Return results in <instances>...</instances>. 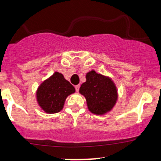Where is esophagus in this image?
Returning a JSON list of instances; mask_svg holds the SVG:
<instances>
[{"mask_svg":"<svg viewBox=\"0 0 161 161\" xmlns=\"http://www.w3.org/2000/svg\"><path fill=\"white\" fill-rule=\"evenodd\" d=\"M79 88H80V86L79 85H77V86H75V91L78 92L79 91Z\"/></svg>","mask_w":161,"mask_h":161,"instance_id":"esophagus-1","label":"esophagus"}]
</instances>
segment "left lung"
I'll return each instance as SVG.
<instances>
[{
    "label": "left lung",
    "instance_id": "8db88e82",
    "mask_svg": "<svg viewBox=\"0 0 161 161\" xmlns=\"http://www.w3.org/2000/svg\"><path fill=\"white\" fill-rule=\"evenodd\" d=\"M79 92L85 96L88 110L92 114L103 115L112 110L117 100V91L111 79L98 74L95 70L86 74Z\"/></svg>",
    "mask_w": 161,
    "mask_h": 161
}]
</instances>
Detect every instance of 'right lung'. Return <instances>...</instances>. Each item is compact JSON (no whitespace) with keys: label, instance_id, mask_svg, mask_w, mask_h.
Segmentation results:
<instances>
[{"label":"right lung","instance_id":"add662e5","mask_svg":"<svg viewBox=\"0 0 161 161\" xmlns=\"http://www.w3.org/2000/svg\"><path fill=\"white\" fill-rule=\"evenodd\" d=\"M75 91L74 87L64 79L61 73L55 72L38 87L37 101L46 113L55 114L62 110L67 96Z\"/></svg>","mask_w":161,"mask_h":161}]
</instances>
